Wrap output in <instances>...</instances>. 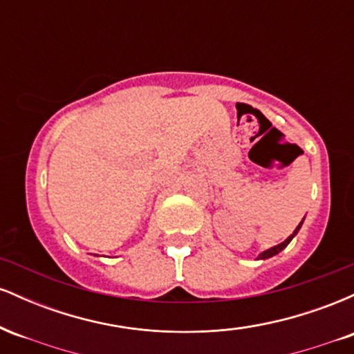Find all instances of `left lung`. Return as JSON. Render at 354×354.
I'll list each match as a JSON object with an SVG mask.
<instances>
[{
  "label": "left lung",
  "instance_id": "8db88e82",
  "mask_svg": "<svg viewBox=\"0 0 354 354\" xmlns=\"http://www.w3.org/2000/svg\"><path fill=\"white\" fill-rule=\"evenodd\" d=\"M301 225H303V221L299 223L298 226H296V230L293 231V234H290V236H288L286 239H284L283 243H279V245H276V246H273V248H270V250H266V251H263L261 254L258 256V259H268V258H271V256H274V254H278L279 251H283L284 248H286L288 245H290V241L291 239H293L295 236H296V233H298L299 231V228H301Z\"/></svg>",
  "mask_w": 354,
  "mask_h": 354
}]
</instances>
